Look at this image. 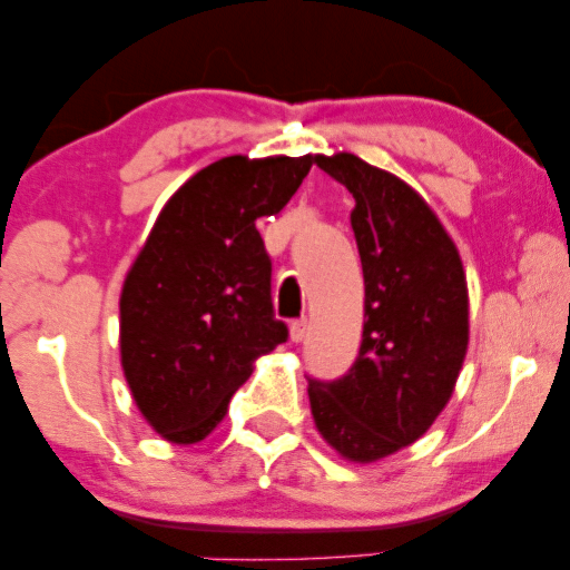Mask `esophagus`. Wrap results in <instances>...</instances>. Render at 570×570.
Here are the masks:
<instances>
[{"instance_id":"34e87169","label":"esophagus","mask_w":570,"mask_h":570,"mask_svg":"<svg viewBox=\"0 0 570 570\" xmlns=\"http://www.w3.org/2000/svg\"><path fill=\"white\" fill-rule=\"evenodd\" d=\"M305 332H307V318H294V322L289 324V337H292V343H303Z\"/></svg>"}]
</instances>
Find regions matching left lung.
Instances as JSON below:
<instances>
[{
	"instance_id": "left-lung-1",
	"label": "left lung",
	"mask_w": 570,
	"mask_h": 570,
	"mask_svg": "<svg viewBox=\"0 0 570 570\" xmlns=\"http://www.w3.org/2000/svg\"><path fill=\"white\" fill-rule=\"evenodd\" d=\"M356 200L364 332L337 381H307L316 429L340 455L370 463L429 431L453 396L469 345L461 257L429 203L351 153L316 158Z\"/></svg>"
}]
</instances>
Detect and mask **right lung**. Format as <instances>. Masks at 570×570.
Listing matches in <instances>:
<instances>
[{"mask_svg": "<svg viewBox=\"0 0 570 570\" xmlns=\"http://www.w3.org/2000/svg\"><path fill=\"white\" fill-rule=\"evenodd\" d=\"M313 158H222L163 206L120 294V356L136 407L168 442L206 440L254 362L286 343L257 230Z\"/></svg>", "mask_w": 570, "mask_h": 570, "instance_id": "1", "label": "right lung"}]
</instances>
